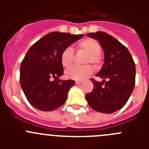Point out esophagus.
Masks as SVG:
<instances>
[{"mask_svg": "<svg viewBox=\"0 0 149 149\" xmlns=\"http://www.w3.org/2000/svg\"><path fill=\"white\" fill-rule=\"evenodd\" d=\"M82 84V82H81V81H75V84H76V85H79V84Z\"/></svg>", "mask_w": 149, "mask_h": 149, "instance_id": "obj_1", "label": "esophagus"}]
</instances>
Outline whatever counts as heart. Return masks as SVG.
Here are the masks:
<instances>
[{"instance_id": "1", "label": "heart", "mask_w": 149, "mask_h": 149, "mask_svg": "<svg viewBox=\"0 0 149 149\" xmlns=\"http://www.w3.org/2000/svg\"><path fill=\"white\" fill-rule=\"evenodd\" d=\"M77 49L86 54L84 60V64H93L98 67L100 64V54L101 47L99 43L93 39H86L81 41L77 45ZM60 60L63 67L69 68L74 60V51L71 47H67L63 50L60 56ZM93 73V68L90 65L83 66H74L66 71V76L68 78L75 81H83L87 78Z\"/></svg>"}]
</instances>
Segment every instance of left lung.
I'll use <instances>...</instances> for the list:
<instances>
[{
	"label": "left lung",
	"mask_w": 149,
	"mask_h": 149,
	"mask_svg": "<svg viewBox=\"0 0 149 149\" xmlns=\"http://www.w3.org/2000/svg\"><path fill=\"white\" fill-rule=\"evenodd\" d=\"M99 42L104 54V62L96 76L102 82L91 79L93 89L86 95L91 108L103 113H112L123 107L134 86L136 66L131 53L113 36L98 31L86 34Z\"/></svg>",
	"instance_id": "obj_1"
}]
</instances>
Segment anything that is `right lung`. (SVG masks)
Returning <instances> with one entry per match:
<instances>
[{
  "label": "right lung",
  "instance_id": "right-lung-1",
  "mask_svg": "<svg viewBox=\"0 0 149 149\" xmlns=\"http://www.w3.org/2000/svg\"><path fill=\"white\" fill-rule=\"evenodd\" d=\"M84 35L51 32L34 43L21 63L20 84L29 103L42 111H52L66 101L73 80L63 81L60 56Z\"/></svg>",
  "mask_w": 149,
  "mask_h": 149
}]
</instances>
